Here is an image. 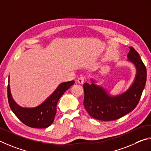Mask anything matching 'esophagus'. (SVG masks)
<instances>
[{"mask_svg":"<svg viewBox=\"0 0 151 151\" xmlns=\"http://www.w3.org/2000/svg\"><path fill=\"white\" fill-rule=\"evenodd\" d=\"M86 78L85 76H80V78L78 79V82L80 84H83L84 83V81H86Z\"/></svg>","mask_w":151,"mask_h":151,"instance_id":"esophagus-1","label":"esophagus"}]
</instances>
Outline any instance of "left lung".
I'll list each match as a JSON object with an SVG mask.
<instances>
[{
	"instance_id": "8db88e82",
	"label": "left lung",
	"mask_w": 151,
	"mask_h": 151,
	"mask_svg": "<svg viewBox=\"0 0 151 151\" xmlns=\"http://www.w3.org/2000/svg\"><path fill=\"white\" fill-rule=\"evenodd\" d=\"M129 50L128 60L135 65L137 74L127 91L112 97L92 80L91 85L83 84V105L91 117L100 121H114L131 112L138 105L146 83L147 69L139 53L133 47H129Z\"/></svg>"
}]
</instances>
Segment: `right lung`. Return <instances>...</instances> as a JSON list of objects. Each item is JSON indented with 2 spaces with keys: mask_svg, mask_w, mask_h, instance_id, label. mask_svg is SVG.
I'll return each instance as SVG.
<instances>
[{
  "mask_svg": "<svg viewBox=\"0 0 151 151\" xmlns=\"http://www.w3.org/2000/svg\"><path fill=\"white\" fill-rule=\"evenodd\" d=\"M73 80L60 84L57 89L44 103L34 108L21 107L12 99L8 85V100L10 109L21 122L32 128L44 129L52 125L56 114V105L64 92L73 85Z\"/></svg>",
  "mask_w": 151,
  "mask_h": 151,
  "instance_id": "1",
  "label": "right lung"
}]
</instances>
